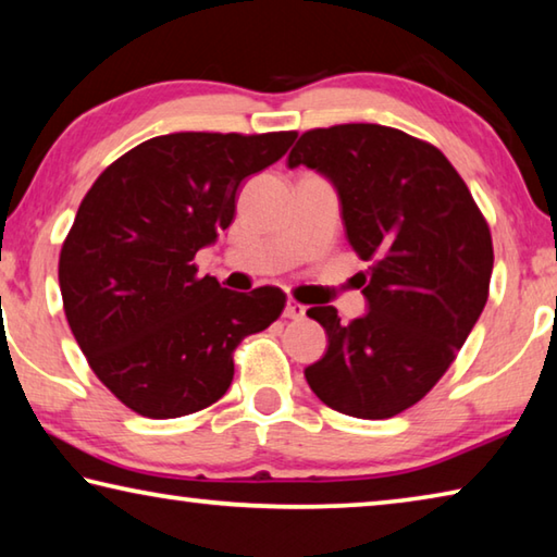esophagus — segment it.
Masks as SVG:
<instances>
[{
    "mask_svg": "<svg viewBox=\"0 0 557 557\" xmlns=\"http://www.w3.org/2000/svg\"><path fill=\"white\" fill-rule=\"evenodd\" d=\"M305 314H307L305 305H299V301H295V299H287L285 319H305Z\"/></svg>",
    "mask_w": 557,
    "mask_h": 557,
    "instance_id": "obj_1",
    "label": "esophagus"
}]
</instances>
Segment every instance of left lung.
<instances>
[{"instance_id":"obj_1","label":"left lung","mask_w":557,"mask_h":557,"mask_svg":"<svg viewBox=\"0 0 557 557\" xmlns=\"http://www.w3.org/2000/svg\"><path fill=\"white\" fill-rule=\"evenodd\" d=\"M287 164L334 184L346 238L371 262L363 317L342 324L334 307L307 312L329 346L305 379L332 410L393 418L425 398L482 314L492 233L449 159L400 129L366 122L309 129Z\"/></svg>"}]
</instances>
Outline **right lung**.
<instances>
[{
    "label": "right lung",
    "instance_id": "right-lung-1",
    "mask_svg": "<svg viewBox=\"0 0 557 557\" xmlns=\"http://www.w3.org/2000/svg\"><path fill=\"white\" fill-rule=\"evenodd\" d=\"M297 132H174L112 162L63 240L59 285L92 373L152 420L209 408L233 381V351L285 309V292H233L194 256L235 215L243 178L285 157Z\"/></svg>",
    "mask_w": 557,
    "mask_h": 557
}]
</instances>
